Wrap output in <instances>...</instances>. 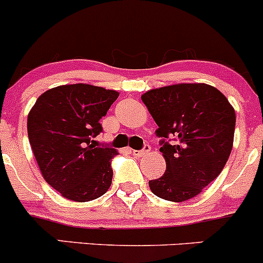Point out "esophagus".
<instances>
[{"instance_id":"1","label":"esophagus","mask_w":263,"mask_h":263,"mask_svg":"<svg viewBox=\"0 0 263 263\" xmlns=\"http://www.w3.org/2000/svg\"><path fill=\"white\" fill-rule=\"evenodd\" d=\"M149 152H151V147L149 145H145L142 151H133V154H134L135 157H143L145 156V154L149 153Z\"/></svg>"}]
</instances>
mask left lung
I'll return each instance as SVG.
<instances>
[{
    "mask_svg": "<svg viewBox=\"0 0 263 263\" xmlns=\"http://www.w3.org/2000/svg\"><path fill=\"white\" fill-rule=\"evenodd\" d=\"M162 138L166 172L149 181L154 195L168 201L192 199L215 180L229 158L235 111L218 88L178 83L142 95ZM175 142L169 144L168 138Z\"/></svg>",
    "mask_w": 263,
    "mask_h": 263,
    "instance_id": "left-lung-1",
    "label": "left lung"
}]
</instances>
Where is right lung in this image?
I'll return each mask as SVG.
<instances>
[{
  "mask_svg": "<svg viewBox=\"0 0 263 263\" xmlns=\"http://www.w3.org/2000/svg\"><path fill=\"white\" fill-rule=\"evenodd\" d=\"M118 96L86 83L63 85L40 95L29 112V142L40 172L66 199L91 201L109 190L118 151L99 147L93 138Z\"/></svg>",
  "mask_w": 263,
  "mask_h": 263,
  "instance_id": "obj_1",
  "label": "right lung"
}]
</instances>
